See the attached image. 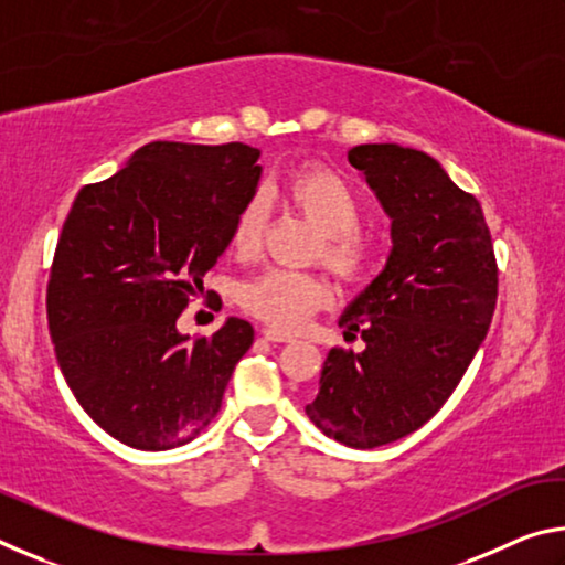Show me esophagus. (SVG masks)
I'll return each mask as SVG.
<instances>
[{"label": "esophagus", "mask_w": 565, "mask_h": 565, "mask_svg": "<svg viewBox=\"0 0 565 565\" xmlns=\"http://www.w3.org/2000/svg\"><path fill=\"white\" fill-rule=\"evenodd\" d=\"M262 337H264L266 341H274V343H286V341H294L291 333H284V331H279V329H264V331H262Z\"/></svg>", "instance_id": "esophagus-1"}]
</instances>
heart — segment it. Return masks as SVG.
I'll use <instances>...</instances> for the list:
<instances>
[{"instance_id":"obj_1","label":"heart","mask_w":565,"mask_h":565,"mask_svg":"<svg viewBox=\"0 0 565 565\" xmlns=\"http://www.w3.org/2000/svg\"><path fill=\"white\" fill-rule=\"evenodd\" d=\"M279 194L294 212L319 232L313 259H319L343 284L366 281L376 266V238L361 226L363 202L359 191L339 171L309 164L291 171L281 181ZM264 209L259 199H248L232 228V246L238 256H254L262 246ZM331 301V286L319 274L269 269L248 279L238 289V303L279 331H294L313 311Z\"/></svg>"}]
</instances>
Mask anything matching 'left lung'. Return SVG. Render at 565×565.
Here are the masks:
<instances>
[{"label":"left lung","instance_id":"1","mask_svg":"<svg viewBox=\"0 0 565 565\" xmlns=\"http://www.w3.org/2000/svg\"><path fill=\"white\" fill-rule=\"evenodd\" d=\"M349 161L391 216L388 262L339 327L361 353L333 347L306 416L351 448L398 441L436 416L489 333L499 264L483 209L436 159L361 145Z\"/></svg>","mask_w":565,"mask_h":565}]
</instances>
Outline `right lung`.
<instances>
[{
	"mask_svg": "<svg viewBox=\"0 0 565 565\" xmlns=\"http://www.w3.org/2000/svg\"><path fill=\"white\" fill-rule=\"evenodd\" d=\"M259 154L238 141H151L74 199L46 284V321L72 394L121 444L164 451L196 438L254 343L244 319L196 339L181 337L177 319L232 244Z\"/></svg>",
	"mask_w": 565,
	"mask_h": 565,
	"instance_id": "add662e5",
	"label": "right lung"
}]
</instances>
